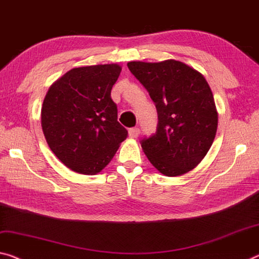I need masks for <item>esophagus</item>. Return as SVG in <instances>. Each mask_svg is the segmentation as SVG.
I'll list each match as a JSON object with an SVG mask.
<instances>
[{
    "mask_svg": "<svg viewBox=\"0 0 259 259\" xmlns=\"http://www.w3.org/2000/svg\"><path fill=\"white\" fill-rule=\"evenodd\" d=\"M138 135H139V129L138 128L129 129V137L130 138H137Z\"/></svg>",
    "mask_w": 259,
    "mask_h": 259,
    "instance_id": "esophagus-1",
    "label": "esophagus"
}]
</instances>
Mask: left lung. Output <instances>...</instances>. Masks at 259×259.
<instances>
[{"instance_id":"8db88e82","label":"left lung","mask_w":259,"mask_h":259,"mask_svg":"<svg viewBox=\"0 0 259 259\" xmlns=\"http://www.w3.org/2000/svg\"><path fill=\"white\" fill-rule=\"evenodd\" d=\"M128 68L158 112L157 131L142 141L149 161L170 178L192 170L210 150L218 128L214 98L205 77L176 60L133 61Z\"/></svg>"}]
</instances>
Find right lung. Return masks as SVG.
<instances>
[{
  "label": "right lung",
  "instance_id": "right-lung-1",
  "mask_svg": "<svg viewBox=\"0 0 259 259\" xmlns=\"http://www.w3.org/2000/svg\"><path fill=\"white\" fill-rule=\"evenodd\" d=\"M121 70L116 63L73 68L46 93L41 107L45 138L57 159L76 173H100L128 136L110 98Z\"/></svg>",
  "mask_w": 259,
  "mask_h": 259
}]
</instances>
